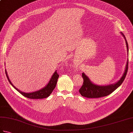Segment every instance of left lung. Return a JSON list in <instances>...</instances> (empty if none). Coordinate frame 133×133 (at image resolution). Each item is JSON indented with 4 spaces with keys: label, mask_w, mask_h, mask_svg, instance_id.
Here are the masks:
<instances>
[{
    "label": "left lung",
    "mask_w": 133,
    "mask_h": 133,
    "mask_svg": "<svg viewBox=\"0 0 133 133\" xmlns=\"http://www.w3.org/2000/svg\"><path fill=\"white\" fill-rule=\"evenodd\" d=\"M120 33L123 36L125 41L128 55V44L126 38L122 32H120ZM128 70V58L127 59L124 74H123L122 76L120 78L119 80L115 83H112V84L108 85H98L95 84L90 80L88 76H86L85 73H82V75L83 79V83L81 88L79 90V92L82 96L87 98H99L104 96H107L111 94L113 91H114L117 88H118L121 85V83H123L125 78L126 77Z\"/></svg>",
    "instance_id": "8db88e82"
}]
</instances>
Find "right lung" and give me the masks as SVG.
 Here are the masks:
<instances>
[{"label": "right lung", "mask_w": 133, "mask_h": 133, "mask_svg": "<svg viewBox=\"0 0 133 133\" xmlns=\"http://www.w3.org/2000/svg\"><path fill=\"white\" fill-rule=\"evenodd\" d=\"M5 71V74L6 75L7 78L8 79L10 85H12L15 89L17 90L21 94H22L23 96H24L27 98H32V99H40V98H44L48 97L51 94L53 90H54L56 88L57 82L58 78L59 77V75H58L57 73V71H55L54 74L52 75L50 80L49 81L48 83L46 85V86H45L43 88L39 90L36 91H35V92H23L22 91L18 89L16 87H15L13 85L12 82L10 81L8 76L6 69Z\"/></svg>", "instance_id": "add662e5"}]
</instances>
